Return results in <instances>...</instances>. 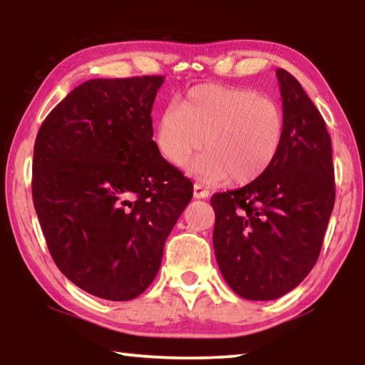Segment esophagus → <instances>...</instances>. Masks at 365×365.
Returning a JSON list of instances; mask_svg holds the SVG:
<instances>
[{"mask_svg": "<svg viewBox=\"0 0 365 365\" xmlns=\"http://www.w3.org/2000/svg\"><path fill=\"white\" fill-rule=\"evenodd\" d=\"M193 195H195V197H197V200H205V197L209 196V190H206V188L202 187V185H200V183H195Z\"/></svg>", "mask_w": 365, "mask_h": 365, "instance_id": "1", "label": "esophagus"}]
</instances>
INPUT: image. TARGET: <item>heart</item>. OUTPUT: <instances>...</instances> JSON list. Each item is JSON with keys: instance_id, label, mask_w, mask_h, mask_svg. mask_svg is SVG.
<instances>
[{"instance_id": "1", "label": "heart", "mask_w": 365, "mask_h": 365, "mask_svg": "<svg viewBox=\"0 0 365 365\" xmlns=\"http://www.w3.org/2000/svg\"><path fill=\"white\" fill-rule=\"evenodd\" d=\"M285 137V115L274 98L225 85H197L178 104L160 110L154 146L169 164L182 165L205 183L230 178L246 183L262 175L279 154Z\"/></svg>"}]
</instances>
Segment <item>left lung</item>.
<instances>
[{"mask_svg": "<svg viewBox=\"0 0 365 365\" xmlns=\"http://www.w3.org/2000/svg\"><path fill=\"white\" fill-rule=\"evenodd\" d=\"M285 137L270 168L243 188L215 193L212 243L235 293L251 301L287 294L317 262L335 205L331 140L319 109L285 69Z\"/></svg>", "mask_w": 365, "mask_h": 365, "instance_id": "1", "label": "left lung"}]
</instances>
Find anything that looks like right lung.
Wrapping results in <instances>:
<instances>
[{"label": "right lung", "instance_id": "add662e5", "mask_svg": "<svg viewBox=\"0 0 365 365\" xmlns=\"http://www.w3.org/2000/svg\"><path fill=\"white\" fill-rule=\"evenodd\" d=\"M164 77L93 78L43 120L32 196L58 269L83 292L128 301L151 285L193 183L153 141Z\"/></svg>", "mask_w": 365, "mask_h": 365}]
</instances>
